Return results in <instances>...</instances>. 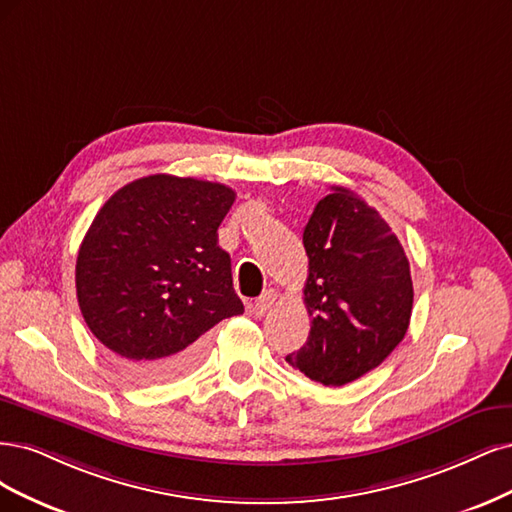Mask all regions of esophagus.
<instances>
[{
	"instance_id": "obj_1",
	"label": "esophagus",
	"mask_w": 512,
	"mask_h": 512,
	"mask_svg": "<svg viewBox=\"0 0 512 512\" xmlns=\"http://www.w3.org/2000/svg\"><path fill=\"white\" fill-rule=\"evenodd\" d=\"M276 291L274 289H266L263 291L259 298L255 300V304H253V315H257V317H263L266 315V312L272 308V304L276 302Z\"/></svg>"
}]
</instances>
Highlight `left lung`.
<instances>
[{"mask_svg":"<svg viewBox=\"0 0 512 512\" xmlns=\"http://www.w3.org/2000/svg\"><path fill=\"white\" fill-rule=\"evenodd\" d=\"M310 334L287 361L340 387L381 366L402 342L412 312L408 257L387 221L359 195L332 187L304 227Z\"/></svg>","mask_w":512,"mask_h":512,"instance_id":"left-lung-1","label":"left lung"}]
</instances>
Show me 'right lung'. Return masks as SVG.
Segmentation results:
<instances>
[{"label":"right lung","mask_w":512,"mask_h":512,"mask_svg":"<svg viewBox=\"0 0 512 512\" xmlns=\"http://www.w3.org/2000/svg\"><path fill=\"white\" fill-rule=\"evenodd\" d=\"M234 200L219 183L153 174L95 214L76 259L78 306L136 381L185 376L204 355L208 329L244 312L217 234Z\"/></svg>","instance_id":"1"}]
</instances>
